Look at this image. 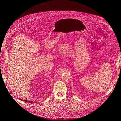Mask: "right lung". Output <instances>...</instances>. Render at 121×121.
I'll list each match as a JSON object with an SVG mask.
<instances>
[{
    "label": "right lung",
    "instance_id": "obj_1",
    "mask_svg": "<svg viewBox=\"0 0 121 121\" xmlns=\"http://www.w3.org/2000/svg\"><path fill=\"white\" fill-rule=\"evenodd\" d=\"M20 99V100H22V101H26V102H29V103H32V101H28V100H24V99Z\"/></svg>",
    "mask_w": 121,
    "mask_h": 121
}]
</instances>
